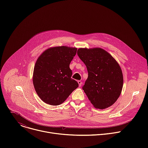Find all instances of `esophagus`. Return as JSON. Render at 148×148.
<instances>
[{
  "label": "esophagus",
  "instance_id": "1",
  "mask_svg": "<svg viewBox=\"0 0 148 148\" xmlns=\"http://www.w3.org/2000/svg\"><path fill=\"white\" fill-rule=\"evenodd\" d=\"M78 85H79V87H81V85H82V82L81 81H78Z\"/></svg>",
  "mask_w": 148,
  "mask_h": 148
}]
</instances>
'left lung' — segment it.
<instances>
[{
    "mask_svg": "<svg viewBox=\"0 0 148 148\" xmlns=\"http://www.w3.org/2000/svg\"><path fill=\"white\" fill-rule=\"evenodd\" d=\"M77 54L86 64L88 76L82 90L93 106L107 108L121 95L123 74L115 59L101 48H79Z\"/></svg>",
    "mask_w": 148,
    "mask_h": 148,
    "instance_id": "1",
    "label": "left lung"
}]
</instances>
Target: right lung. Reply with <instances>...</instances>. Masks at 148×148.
Segmentation results:
<instances>
[{
    "mask_svg": "<svg viewBox=\"0 0 148 148\" xmlns=\"http://www.w3.org/2000/svg\"><path fill=\"white\" fill-rule=\"evenodd\" d=\"M77 49L67 46L50 47L37 58L33 82L36 93L47 104L58 105L78 87L72 79L70 64Z\"/></svg>",
    "mask_w": 148,
    "mask_h": 148,
    "instance_id": "right-lung-1",
    "label": "right lung"
}]
</instances>
